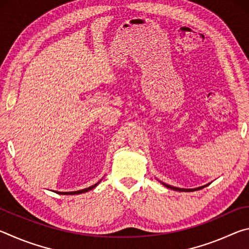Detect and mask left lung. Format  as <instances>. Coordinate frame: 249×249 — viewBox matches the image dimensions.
<instances>
[{"mask_svg": "<svg viewBox=\"0 0 249 249\" xmlns=\"http://www.w3.org/2000/svg\"><path fill=\"white\" fill-rule=\"evenodd\" d=\"M163 185H165V187H167V188H169V189H172V190H175V191H182V192H190V191H196V190H200V189H203L204 187H206V185H203V187H199V188H196V189H181V188H176V187H171V185H169V184H166V183H163V182H161Z\"/></svg>", "mask_w": 249, "mask_h": 249, "instance_id": "8db88e82", "label": "left lung"}]
</instances>
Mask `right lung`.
<instances>
[{
	"instance_id": "1",
	"label": "right lung",
	"mask_w": 249,
	"mask_h": 249,
	"mask_svg": "<svg viewBox=\"0 0 249 249\" xmlns=\"http://www.w3.org/2000/svg\"><path fill=\"white\" fill-rule=\"evenodd\" d=\"M99 183H100V181H99L98 183L91 185V187H89V188L82 189V190H79V191H72V192H58V193H60V195H80V193H84V192H88V191L92 190V189H94Z\"/></svg>"
}]
</instances>
